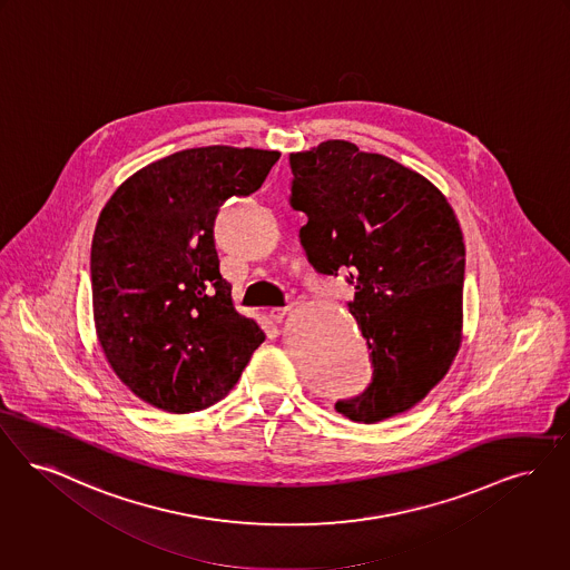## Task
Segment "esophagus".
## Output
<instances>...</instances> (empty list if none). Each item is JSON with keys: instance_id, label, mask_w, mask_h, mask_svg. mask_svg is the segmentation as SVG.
Segmentation results:
<instances>
[{"instance_id": "34e87169", "label": "esophagus", "mask_w": 570, "mask_h": 570, "mask_svg": "<svg viewBox=\"0 0 570 570\" xmlns=\"http://www.w3.org/2000/svg\"><path fill=\"white\" fill-rule=\"evenodd\" d=\"M286 314H288V307H272V309H269V316H272V320H275V322H279Z\"/></svg>"}]
</instances>
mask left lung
I'll return each mask as SVG.
<instances>
[{
    "label": "left lung",
    "instance_id": "left-lung-1",
    "mask_svg": "<svg viewBox=\"0 0 570 570\" xmlns=\"http://www.w3.org/2000/svg\"><path fill=\"white\" fill-rule=\"evenodd\" d=\"M301 244L322 275L345 274L371 350V382L335 410L375 424L411 410L454 361L462 328L464 242L433 184L343 139L291 155Z\"/></svg>",
    "mask_w": 570,
    "mask_h": 570
}]
</instances>
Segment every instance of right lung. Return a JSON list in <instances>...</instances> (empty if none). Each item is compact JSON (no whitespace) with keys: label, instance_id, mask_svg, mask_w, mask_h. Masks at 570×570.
I'll return each instance as SVG.
<instances>
[{"label":"right lung","instance_id":"obj_1","mask_svg":"<svg viewBox=\"0 0 570 570\" xmlns=\"http://www.w3.org/2000/svg\"><path fill=\"white\" fill-rule=\"evenodd\" d=\"M279 153L207 146L157 160L101 209L91 246L92 314L116 375L146 403L202 411L237 384L265 342L220 274L214 223L265 183Z\"/></svg>","mask_w":570,"mask_h":570}]
</instances>
